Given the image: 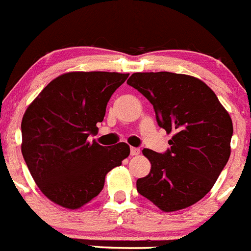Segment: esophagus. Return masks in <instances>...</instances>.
Listing matches in <instances>:
<instances>
[{
	"label": "esophagus",
	"instance_id": "34e87169",
	"mask_svg": "<svg viewBox=\"0 0 251 251\" xmlns=\"http://www.w3.org/2000/svg\"><path fill=\"white\" fill-rule=\"evenodd\" d=\"M130 153L131 156H137V154H140V149H137V147H131Z\"/></svg>",
	"mask_w": 251,
	"mask_h": 251
}]
</instances>
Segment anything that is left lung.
Listing matches in <instances>:
<instances>
[{
	"label": "left lung",
	"mask_w": 251,
	"mask_h": 251,
	"mask_svg": "<svg viewBox=\"0 0 251 251\" xmlns=\"http://www.w3.org/2000/svg\"><path fill=\"white\" fill-rule=\"evenodd\" d=\"M127 84L153 105L157 124L172 133L165 153L142 151L151 171L137 179V192L162 212L191 207L212 189L228 162L230 115L214 91L194 76L133 73Z\"/></svg>",
	"instance_id": "obj_1"
}]
</instances>
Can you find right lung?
<instances>
[{
  "mask_svg": "<svg viewBox=\"0 0 251 251\" xmlns=\"http://www.w3.org/2000/svg\"><path fill=\"white\" fill-rule=\"evenodd\" d=\"M128 74L69 72L50 81L23 115L22 150L42 193L78 209L104 188L105 177L130 154L125 142L101 146L89 135L104 120L107 101Z\"/></svg>",
  "mask_w": 251,
  "mask_h": 251,
  "instance_id": "right-lung-1",
  "label": "right lung"
}]
</instances>
